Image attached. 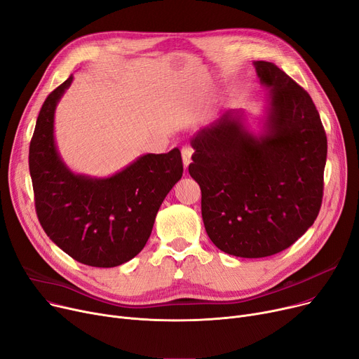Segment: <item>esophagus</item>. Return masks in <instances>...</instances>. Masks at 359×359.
<instances>
[{
  "mask_svg": "<svg viewBox=\"0 0 359 359\" xmlns=\"http://www.w3.org/2000/svg\"><path fill=\"white\" fill-rule=\"evenodd\" d=\"M192 148H189V147H183L182 148V160H183V165H184V168L191 164V161H192Z\"/></svg>",
  "mask_w": 359,
  "mask_h": 359,
  "instance_id": "34e87169",
  "label": "esophagus"
}]
</instances>
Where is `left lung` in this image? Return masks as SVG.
I'll list each match as a JSON object with an SVG mask.
<instances>
[{
  "label": "left lung",
  "mask_w": 359,
  "mask_h": 359,
  "mask_svg": "<svg viewBox=\"0 0 359 359\" xmlns=\"http://www.w3.org/2000/svg\"><path fill=\"white\" fill-rule=\"evenodd\" d=\"M255 68L271 90L265 132L250 134L237 111H225L195 134L189 164L211 241L249 259L288 249L311 227L327 156L310 94L272 62L256 61Z\"/></svg>",
  "instance_id": "8db88e82"
}]
</instances>
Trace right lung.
<instances>
[{"mask_svg": "<svg viewBox=\"0 0 359 359\" xmlns=\"http://www.w3.org/2000/svg\"><path fill=\"white\" fill-rule=\"evenodd\" d=\"M72 75L46 97L29 148L36 214L48 237L68 256L94 268L135 257L149 238L167 194L180 180V151L145 154L106 179L74 175L53 138L56 103Z\"/></svg>", "mask_w": 359, "mask_h": 359, "instance_id": "right-lung-1", "label": "right lung"}]
</instances>
